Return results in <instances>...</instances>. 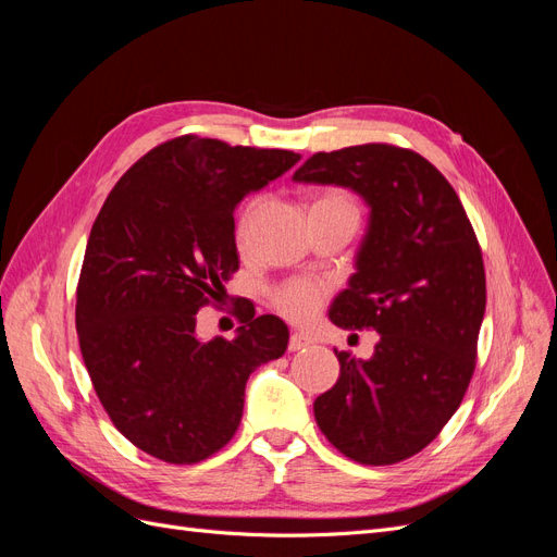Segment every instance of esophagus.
Instances as JSON below:
<instances>
[{"mask_svg": "<svg viewBox=\"0 0 557 557\" xmlns=\"http://www.w3.org/2000/svg\"><path fill=\"white\" fill-rule=\"evenodd\" d=\"M311 344V339L307 334H301V332H293L290 334V342H288V350H301V348H307Z\"/></svg>", "mask_w": 557, "mask_h": 557, "instance_id": "esophagus-1", "label": "esophagus"}]
</instances>
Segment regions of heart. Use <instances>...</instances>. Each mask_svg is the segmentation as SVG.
<instances>
[{
  "label": "heart",
  "mask_w": 557,
  "mask_h": 557,
  "mask_svg": "<svg viewBox=\"0 0 557 557\" xmlns=\"http://www.w3.org/2000/svg\"><path fill=\"white\" fill-rule=\"evenodd\" d=\"M327 201H350V199L336 190H327L320 195L313 205H327ZM262 207H264L262 197L250 199L246 205V209L239 218V237L242 239H246L250 234ZM323 299H325V290L320 288V285H315L311 281H293L288 285H283V288L276 293L274 305L285 318L297 320V323H305V320L313 318L318 313V309L323 307Z\"/></svg>",
  "instance_id": "heart-1"
}]
</instances>
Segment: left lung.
<instances>
[{"mask_svg": "<svg viewBox=\"0 0 557 557\" xmlns=\"http://www.w3.org/2000/svg\"><path fill=\"white\" fill-rule=\"evenodd\" d=\"M293 181L342 185L369 207L356 274L330 320L381 336L369 360L334 350L339 379L313 401L315 423L350 460L401 462L442 432L474 374L485 313L474 227L442 172L391 144L315 153Z\"/></svg>", "mask_w": 557, "mask_h": 557, "instance_id": "1", "label": "left lung"}]
</instances>
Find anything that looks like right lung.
I'll return each instance as SVG.
<instances>
[{
	"mask_svg": "<svg viewBox=\"0 0 557 557\" xmlns=\"http://www.w3.org/2000/svg\"><path fill=\"white\" fill-rule=\"evenodd\" d=\"M297 162L293 150L185 134L134 162L97 215L76 290L83 362L117 432L158 460L221 450L248 376L288 348V325L252 305L232 342L199 339L197 311L239 269L234 209Z\"/></svg>",
	"mask_w": 557,
	"mask_h": 557,
	"instance_id": "obj_1",
	"label": "right lung"
}]
</instances>
